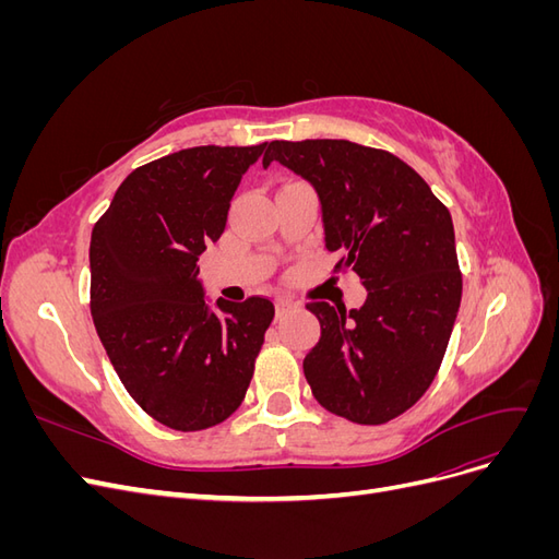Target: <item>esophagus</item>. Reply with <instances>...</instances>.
Wrapping results in <instances>:
<instances>
[{"mask_svg": "<svg viewBox=\"0 0 559 559\" xmlns=\"http://www.w3.org/2000/svg\"><path fill=\"white\" fill-rule=\"evenodd\" d=\"M294 308H296V302L286 300V298H277V302H275V312H277V317H286V314H289Z\"/></svg>", "mask_w": 559, "mask_h": 559, "instance_id": "34e87169", "label": "esophagus"}]
</instances>
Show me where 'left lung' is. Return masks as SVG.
I'll return each mask as SVG.
<instances>
[{"mask_svg": "<svg viewBox=\"0 0 559 559\" xmlns=\"http://www.w3.org/2000/svg\"><path fill=\"white\" fill-rule=\"evenodd\" d=\"M312 183L324 242L366 286L359 310L308 302L321 337L302 370L326 411L357 425H384L433 382L462 302L448 207L411 165L389 151L347 140L265 144Z\"/></svg>", "mask_w": 559, "mask_h": 559, "instance_id": "1", "label": "left lung"}]
</instances>
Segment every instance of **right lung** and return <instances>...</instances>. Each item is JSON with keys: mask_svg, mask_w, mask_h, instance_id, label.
Instances as JSON below:
<instances>
[{"mask_svg": "<svg viewBox=\"0 0 559 559\" xmlns=\"http://www.w3.org/2000/svg\"><path fill=\"white\" fill-rule=\"evenodd\" d=\"M257 146H193L146 163L118 186L91 238V314L140 408L177 431L210 429L240 408L267 298L205 300L198 257L222 238Z\"/></svg>", "mask_w": 559, "mask_h": 559, "instance_id": "obj_1", "label": "right lung"}]
</instances>
